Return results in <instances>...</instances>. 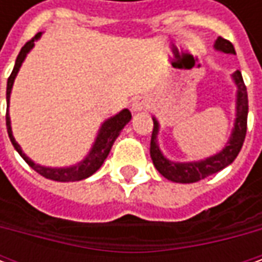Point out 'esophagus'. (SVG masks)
Wrapping results in <instances>:
<instances>
[{"mask_svg":"<svg viewBox=\"0 0 262 262\" xmlns=\"http://www.w3.org/2000/svg\"><path fill=\"white\" fill-rule=\"evenodd\" d=\"M131 109H133L134 112H140V111H146V109H148V102H147V99H144V97H138V99H136V100L133 102V105H131Z\"/></svg>","mask_w":262,"mask_h":262,"instance_id":"obj_1","label":"esophagus"}]
</instances>
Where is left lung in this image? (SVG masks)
Returning a JSON list of instances; mask_svg holds the SVG:
<instances>
[{
	"label": "left lung",
	"instance_id": "1",
	"mask_svg": "<svg viewBox=\"0 0 262 262\" xmlns=\"http://www.w3.org/2000/svg\"><path fill=\"white\" fill-rule=\"evenodd\" d=\"M214 49L225 52V54H236L233 45L223 39L217 37L214 42ZM232 78L237 87L236 93V119H235V126L230 134V138L227 144L223 147L222 151H219L214 156H210L204 160L198 162H186V163H179V162H172L163 156L160 151L159 144H157V134H159V122L156 118H153V133H151V141H150V156L153 160V165L157 170L165 176L166 179L172 182H179V184H192L198 182L200 179H204L207 176L213 175L220 172L222 169L229 166L236 156L239 155L244 140L247 136V119H248V93L247 86L244 83V78L241 71L237 70L232 74Z\"/></svg>",
	"mask_w": 262,
	"mask_h": 262
}]
</instances>
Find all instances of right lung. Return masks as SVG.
<instances>
[{"mask_svg":"<svg viewBox=\"0 0 262 262\" xmlns=\"http://www.w3.org/2000/svg\"><path fill=\"white\" fill-rule=\"evenodd\" d=\"M40 35H42V32L37 33L35 37H32L21 48L20 54H18L17 59H15L13 73L10 74L8 81H7V107L10 106V95H11V89H13V84H14L15 76H17L20 67L23 64L26 55L35 46V42L40 37ZM129 119H131V112L128 109H122L119 114H116L115 116H112L107 121H105L102 124V126H100L99 133H97L95 144L90 148L89 155L81 162H78L77 165H73V166L68 167H46L36 165L32 159H29V157L26 156L25 153H23V150H21V147L18 146V143L14 140L13 131H11V121H10V115H8V109H7V115H5V124H7V133H8L10 140H11V144L14 146L17 153L25 159L26 163L32 167L33 170H36L39 175L45 176L46 179H52V181H58V182H74V181H81V179H86L89 176H92L99 167L103 165V162H105V159L109 155V151H111L115 140L119 136V133L129 122Z\"/></svg>","mask_w":262,"mask_h":262,"instance_id":"obj_1","label":"right lung"}]
</instances>
